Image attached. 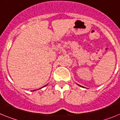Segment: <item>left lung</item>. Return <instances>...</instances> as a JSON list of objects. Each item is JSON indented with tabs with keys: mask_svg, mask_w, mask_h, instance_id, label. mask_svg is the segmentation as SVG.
Here are the masks:
<instances>
[{
	"mask_svg": "<svg viewBox=\"0 0 120 120\" xmlns=\"http://www.w3.org/2000/svg\"><path fill=\"white\" fill-rule=\"evenodd\" d=\"M78 85H79V86H80V87H82V86H80V85H79V84H78Z\"/></svg>",
	"mask_w": 120,
	"mask_h": 120,
	"instance_id": "8db88e82",
	"label": "left lung"
}]
</instances>
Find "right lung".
Masks as SVG:
<instances>
[{
    "instance_id": "right-lung-1",
    "label": "right lung",
    "mask_w": 120,
    "mask_h": 120,
    "mask_svg": "<svg viewBox=\"0 0 120 120\" xmlns=\"http://www.w3.org/2000/svg\"><path fill=\"white\" fill-rule=\"evenodd\" d=\"M47 85H45V86H43V87H41V88H43V87H45V86H47ZM40 88H39V89H40ZM39 89H38V90H39ZM33 91H35V90H33Z\"/></svg>"
}]
</instances>
